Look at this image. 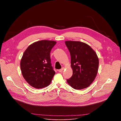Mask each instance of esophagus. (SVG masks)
I'll return each instance as SVG.
<instances>
[{
  "mask_svg": "<svg viewBox=\"0 0 121 121\" xmlns=\"http://www.w3.org/2000/svg\"><path fill=\"white\" fill-rule=\"evenodd\" d=\"M64 68H62L61 69H60L59 70H58V72H62L64 71Z\"/></svg>",
  "mask_w": 121,
  "mask_h": 121,
  "instance_id": "esophagus-1",
  "label": "esophagus"
}]
</instances>
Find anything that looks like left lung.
Returning <instances> with one entry per match:
<instances>
[{"mask_svg": "<svg viewBox=\"0 0 121 121\" xmlns=\"http://www.w3.org/2000/svg\"><path fill=\"white\" fill-rule=\"evenodd\" d=\"M71 58L73 75L67 82L80 90L89 87L97 74L99 60L95 52L87 44L80 41L65 42Z\"/></svg>", "mask_w": 121, "mask_h": 121, "instance_id": "8db88e82", "label": "left lung"}]
</instances>
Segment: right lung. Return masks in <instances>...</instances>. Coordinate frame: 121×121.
Here are the masks:
<instances>
[{
    "mask_svg": "<svg viewBox=\"0 0 121 121\" xmlns=\"http://www.w3.org/2000/svg\"><path fill=\"white\" fill-rule=\"evenodd\" d=\"M56 42L41 40L29 46L24 52L20 65L23 77L30 85L40 89L48 86L56 72L50 53Z\"/></svg>",
    "mask_w": 121,
    "mask_h": 121,
    "instance_id": "1",
    "label": "right lung"
}]
</instances>
